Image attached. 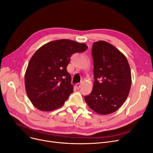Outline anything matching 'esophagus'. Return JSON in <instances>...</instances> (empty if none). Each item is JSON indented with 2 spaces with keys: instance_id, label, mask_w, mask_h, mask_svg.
Returning <instances> with one entry per match:
<instances>
[{
  "instance_id": "obj_1",
  "label": "esophagus",
  "mask_w": 153,
  "mask_h": 153,
  "mask_svg": "<svg viewBox=\"0 0 153 153\" xmlns=\"http://www.w3.org/2000/svg\"><path fill=\"white\" fill-rule=\"evenodd\" d=\"M75 87H76V88L77 89H79V88L81 87V84L80 83H76V85H75Z\"/></svg>"
}]
</instances>
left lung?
<instances>
[{
    "mask_svg": "<svg viewBox=\"0 0 153 153\" xmlns=\"http://www.w3.org/2000/svg\"><path fill=\"white\" fill-rule=\"evenodd\" d=\"M94 83L91 92L85 97L88 107L101 115L115 112L123 105L131 86V68L126 57L104 41L93 43Z\"/></svg>",
    "mask_w": 153,
    "mask_h": 153,
    "instance_id": "8db88e82",
    "label": "left lung"
}]
</instances>
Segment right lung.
Masks as SVG:
<instances>
[{"instance_id":"add662e5","label":"right lung","mask_w":153,"mask_h":153,"mask_svg":"<svg viewBox=\"0 0 153 153\" xmlns=\"http://www.w3.org/2000/svg\"><path fill=\"white\" fill-rule=\"evenodd\" d=\"M88 46L69 39L49 42L35 52L26 71L27 95L34 106L42 111L62 107L73 93L71 75L66 70L70 58Z\"/></svg>"}]
</instances>
